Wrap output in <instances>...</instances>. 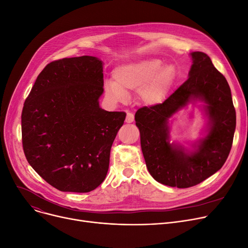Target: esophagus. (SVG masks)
<instances>
[{
  "label": "esophagus",
  "instance_id": "obj_1",
  "mask_svg": "<svg viewBox=\"0 0 248 248\" xmlns=\"http://www.w3.org/2000/svg\"><path fill=\"white\" fill-rule=\"evenodd\" d=\"M134 121V116L132 113L130 112H127V116H126V119H125V122L126 123H132Z\"/></svg>",
  "mask_w": 248,
  "mask_h": 248
}]
</instances>
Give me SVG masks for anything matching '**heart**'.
I'll return each mask as SVG.
<instances>
[{
    "label": "heart",
    "instance_id": "heart-1",
    "mask_svg": "<svg viewBox=\"0 0 248 248\" xmlns=\"http://www.w3.org/2000/svg\"><path fill=\"white\" fill-rule=\"evenodd\" d=\"M113 78L114 81L106 85V92L113 100H124L128 92L139 91L144 103L156 105L167 96L174 78V68L162 65L157 58H148L117 67Z\"/></svg>",
    "mask_w": 248,
    "mask_h": 248
}]
</instances>
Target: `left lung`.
<instances>
[{
	"label": "left lung",
	"mask_w": 248,
	"mask_h": 248,
	"mask_svg": "<svg viewBox=\"0 0 248 248\" xmlns=\"http://www.w3.org/2000/svg\"><path fill=\"white\" fill-rule=\"evenodd\" d=\"M187 79L161 104L135 113L140 144L149 173L156 182L180 188L202 183L225 163L232 147L236 112L228 82L204 52L191 53ZM205 102L210 119L207 136L195 152L169 143L168 119L192 99Z\"/></svg>",
	"instance_id": "1"
}]
</instances>
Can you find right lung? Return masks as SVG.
<instances>
[{
  "mask_svg": "<svg viewBox=\"0 0 248 248\" xmlns=\"http://www.w3.org/2000/svg\"><path fill=\"white\" fill-rule=\"evenodd\" d=\"M103 62L84 55L47 64L21 115L22 144L30 166L62 192L88 193L107 175L113 141L125 112L100 108Z\"/></svg>",
  "mask_w": 248,
  "mask_h": 248,
  "instance_id": "add662e5",
  "label": "right lung"
}]
</instances>
